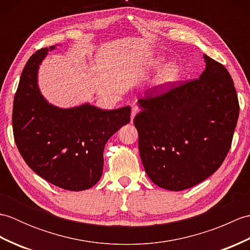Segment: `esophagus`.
<instances>
[{"label": "esophagus", "instance_id": "esophagus-1", "mask_svg": "<svg viewBox=\"0 0 250 250\" xmlns=\"http://www.w3.org/2000/svg\"><path fill=\"white\" fill-rule=\"evenodd\" d=\"M139 107H137V106H133V107H132V111H131V122H133V119H134V117L136 116V114L139 113Z\"/></svg>", "mask_w": 250, "mask_h": 250}]
</instances>
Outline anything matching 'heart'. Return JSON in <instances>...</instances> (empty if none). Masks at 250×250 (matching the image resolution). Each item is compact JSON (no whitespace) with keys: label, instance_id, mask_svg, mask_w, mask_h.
I'll use <instances>...</instances> for the list:
<instances>
[{"label":"heart","instance_id":"heart-1","mask_svg":"<svg viewBox=\"0 0 250 250\" xmlns=\"http://www.w3.org/2000/svg\"><path fill=\"white\" fill-rule=\"evenodd\" d=\"M162 58L158 57L152 59L149 62V66L151 68H157L161 65L162 63ZM179 76V68L176 64L174 63H171V64H167L163 70L159 73V75L156 79V83L158 86L161 87H167L169 84H172L173 83H175L178 79Z\"/></svg>","mask_w":250,"mask_h":250}]
</instances>
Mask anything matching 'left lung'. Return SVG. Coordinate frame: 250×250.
I'll return each mask as SVG.
<instances>
[{"instance_id": "8db88e82", "label": "left lung", "mask_w": 250, "mask_h": 250, "mask_svg": "<svg viewBox=\"0 0 250 250\" xmlns=\"http://www.w3.org/2000/svg\"><path fill=\"white\" fill-rule=\"evenodd\" d=\"M206 68L167 91L148 90L135 116L140 155L152 183L180 191L203 182L230 150L240 105L234 83L221 63L204 55ZM162 88V87H161Z\"/></svg>"}]
</instances>
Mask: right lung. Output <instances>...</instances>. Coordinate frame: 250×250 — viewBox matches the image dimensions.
<instances>
[{
	"instance_id": "obj_1",
	"label": "right lung",
	"mask_w": 250,
	"mask_h": 250,
	"mask_svg": "<svg viewBox=\"0 0 250 250\" xmlns=\"http://www.w3.org/2000/svg\"><path fill=\"white\" fill-rule=\"evenodd\" d=\"M48 50L32 55L21 73L13 107L15 143L42 178L65 190H86L102 176L106 142L129 124L131 107L103 110L83 104L63 109L49 104L37 86V71Z\"/></svg>"
}]
</instances>
